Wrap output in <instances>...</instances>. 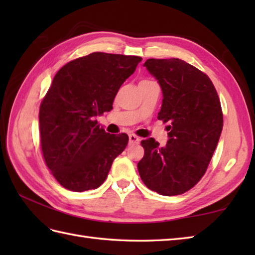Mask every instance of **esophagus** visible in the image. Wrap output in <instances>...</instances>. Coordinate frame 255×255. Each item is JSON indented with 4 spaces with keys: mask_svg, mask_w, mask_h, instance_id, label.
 <instances>
[{
    "mask_svg": "<svg viewBox=\"0 0 255 255\" xmlns=\"http://www.w3.org/2000/svg\"><path fill=\"white\" fill-rule=\"evenodd\" d=\"M140 142V138L136 134H129V143L130 144H138Z\"/></svg>",
    "mask_w": 255,
    "mask_h": 255,
    "instance_id": "obj_1",
    "label": "esophagus"
}]
</instances>
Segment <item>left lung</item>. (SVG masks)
I'll return each instance as SVG.
<instances>
[{"label":"left lung","mask_w":255,"mask_h":255,"mask_svg":"<svg viewBox=\"0 0 255 255\" xmlns=\"http://www.w3.org/2000/svg\"><path fill=\"white\" fill-rule=\"evenodd\" d=\"M143 67L163 94L158 119L170 125L164 147L153 138L141 141L139 174L151 191L181 195L204 176L218 144L224 123L219 97L207 75L181 59H148Z\"/></svg>","instance_id":"left-lung-1"}]
</instances>
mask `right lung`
Here are the masks:
<instances>
[{
    "instance_id": "obj_1",
    "label": "right lung",
    "mask_w": 255,
    "mask_h": 255,
    "mask_svg": "<svg viewBox=\"0 0 255 255\" xmlns=\"http://www.w3.org/2000/svg\"><path fill=\"white\" fill-rule=\"evenodd\" d=\"M141 58L93 52L63 66L39 110L40 142L47 166L61 186L73 192L100 187L113 161L128 143L111 134L95 117L113 110L122 84Z\"/></svg>"
}]
</instances>
